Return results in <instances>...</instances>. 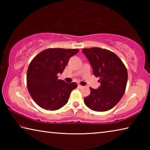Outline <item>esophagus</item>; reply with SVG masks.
Wrapping results in <instances>:
<instances>
[{
  "label": "esophagus",
  "instance_id": "1",
  "mask_svg": "<svg viewBox=\"0 0 150 150\" xmlns=\"http://www.w3.org/2000/svg\"><path fill=\"white\" fill-rule=\"evenodd\" d=\"M83 86H82V85H79V84L78 85V88H83Z\"/></svg>",
  "mask_w": 150,
  "mask_h": 150
}]
</instances>
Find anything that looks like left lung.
Here are the masks:
<instances>
[{
    "instance_id": "8db88e82",
    "label": "left lung",
    "mask_w": 150,
    "mask_h": 150,
    "mask_svg": "<svg viewBox=\"0 0 150 150\" xmlns=\"http://www.w3.org/2000/svg\"><path fill=\"white\" fill-rule=\"evenodd\" d=\"M83 53L89 61L93 74L99 77L97 89L90 87L91 93L84 103L91 110L105 112L117 105L125 93L128 72L122 60L115 53L100 47L84 48Z\"/></svg>"
}]
</instances>
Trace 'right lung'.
<instances>
[{
	"label": "right lung",
	"instance_id": "right-lung-1",
	"mask_svg": "<svg viewBox=\"0 0 150 150\" xmlns=\"http://www.w3.org/2000/svg\"><path fill=\"white\" fill-rule=\"evenodd\" d=\"M78 49L49 48L39 53L32 60L27 71V87L32 99L40 107L56 110L65 105L75 83L58 79L71 57Z\"/></svg>",
	"mask_w": 150,
	"mask_h": 150
}]
</instances>
